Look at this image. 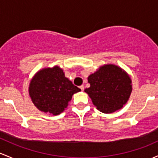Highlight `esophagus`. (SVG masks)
I'll list each match as a JSON object with an SVG mask.
<instances>
[{
    "label": "esophagus",
    "instance_id": "esophagus-1",
    "mask_svg": "<svg viewBox=\"0 0 158 158\" xmlns=\"http://www.w3.org/2000/svg\"><path fill=\"white\" fill-rule=\"evenodd\" d=\"M79 88H80V89L82 90V91H84V85H81V86H79Z\"/></svg>",
    "mask_w": 158,
    "mask_h": 158
}]
</instances>
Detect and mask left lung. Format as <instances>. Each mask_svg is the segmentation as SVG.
<instances>
[{"label":"left lung","instance_id":"8db88e82","mask_svg":"<svg viewBox=\"0 0 158 158\" xmlns=\"http://www.w3.org/2000/svg\"><path fill=\"white\" fill-rule=\"evenodd\" d=\"M90 87L85 89L93 104L103 113H112L127 103L132 92L129 74L118 66L107 64L88 76Z\"/></svg>","mask_w":158,"mask_h":158}]
</instances>
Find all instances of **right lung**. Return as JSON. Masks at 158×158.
<instances>
[{"mask_svg":"<svg viewBox=\"0 0 158 158\" xmlns=\"http://www.w3.org/2000/svg\"><path fill=\"white\" fill-rule=\"evenodd\" d=\"M80 91L65 77L59 66L37 71L28 87L29 96L34 106L41 112L53 115L63 112L73 95Z\"/></svg>","mask_w":158,"mask_h":158,"instance_id":"1","label":"right lung"}]
</instances>
